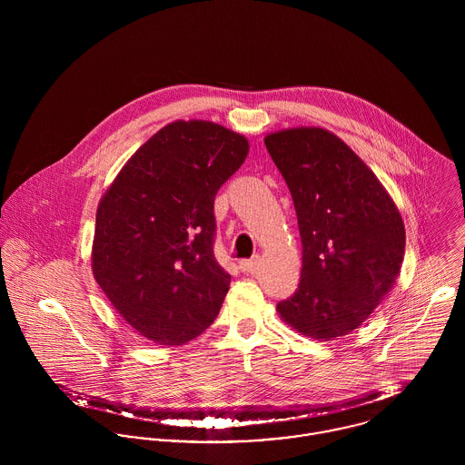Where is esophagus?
I'll return each mask as SVG.
<instances>
[{
    "mask_svg": "<svg viewBox=\"0 0 465 465\" xmlns=\"http://www.w3.org/2000/svg\"><path fill=\"white\" fill-rule=\"evenodd\" d=\"M258 262H260V260H258V256H256V258H252V260H242V262L238 263V266H240L242 272L247 273V272H252V270L258 266Z\"/></svg>",
    "mask_w": 465,
    "mask_h": 465,
    "instance_id": "esophagus-1",
    "label": "esophagus"
}]
</instances>
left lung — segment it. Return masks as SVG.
<instances>
[{"mask_svg": "<svg viewBox=\"0 0 465 465\" xmlns=\"http://www.w3.org/2000/svg\"><path fill=\"white\" fill-rule=\"evenodd\" d=\"M292 193L302 243L297 292L281 319L326 341L358 330L392 290L404 256L398 205L334 134L297 127L265 137Z\"/></svg>", "mask_w": 465, "mask_h": 465, "instance_id": "8db88e82", "label": "left lung"}]
</instances>
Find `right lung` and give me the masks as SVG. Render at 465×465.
Returning a JSON list of instances; mask_svg holds the SVG:
<instances>
[{
  "instance_id": "1",
  "label": "right lung",
  "mask_w": 465,
  "mask_h": 465,
  "mask_svg": "<svg viewBox=\"0 0 465 465\" xmlns=\"http://www.w3.org/2000/svg\"><path fill=\"white\" fill-rule=\"evenodd\" d=\"M247 153L242 134L179 120L135 150L100 200L93 275L146 340L183 345L216 319L231 275L213 252L214 197Z\"/></svg>"
}]
</instances>
